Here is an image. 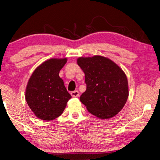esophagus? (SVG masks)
Masks as SVG:
<instances>
[{
  "label": "esophagus",
  "mask_w": 160,
  "mask_h": 160,
  "mask_svg": "<svg viewBox=\"0 0 160 160\" xmlns=\"http://www.w3.org/2000/svg\"><path fill=\"white\" fill-rule=\"evenodd\" d=\"M71 95H72V97H78L79 96V92L78 91H72L71 92Z\"/></svg>",
  "instance_id": "1"
}]
</instances>
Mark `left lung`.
I'll list each match as a JSON object with an SVG mask.
<instances>
[{
    "instance_id": "8db88e82",
    "label": "left lung",
    "mask_w": 160,
    "mask_h": 160,
    "mask_svg": "<svg viewBox=\"0 0 160 160\" xmlns=\"http://www.w3.org/2000/svg\"><path fill=\"white\" fill-rule=\"evenodd\" d=\"M77 64L85 74L86 90L80 101L88 111L100 119L114 117L123 108L129 95L126 75L108 57H78Z\"/></svg>"
}]
</instances>
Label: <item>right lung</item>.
Wrapping results in <instances>:
<instances>
[{"instance_id":"obj_1","label":"right lung","mask_w":160,"mask_h":160,"mask_svg":"<svg viewBox=\"0 0 160 160\" xmlns=\"http://www.w3.org/2000/svg\"><path fill=\"white\" fill-rule=\"evenodd\" d=\"M67 62V58L46 60L36 68L29 78L25 100L38 118L52 120L58 118L72 98L59 76Z\"/></svg>"}]
</instances>
